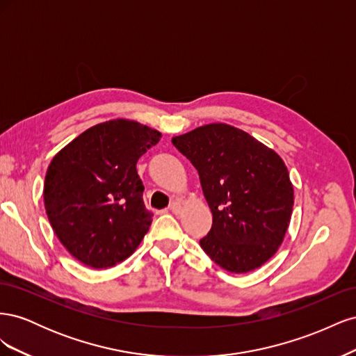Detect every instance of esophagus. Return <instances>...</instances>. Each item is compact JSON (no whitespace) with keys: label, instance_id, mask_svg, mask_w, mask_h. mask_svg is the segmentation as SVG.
<instances>
[{"label":"esophagus","instance_id":"obj_1","mask_svg":"<svg viewBox=\"0 0 356 356\" xmlns=\"http://www.w3.org/2000/svg\"><path fill=\"white\" fill-rule=\"evenodd\" d=\"M181 203L179 202H172L170 203V207H169V209H170V212L172 213H179L181 212Z\"/></svg>","mask_w":356,"mask_h":356}]
</instances>
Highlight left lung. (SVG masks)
<instances>
[{"instance_id":"8db88e82","label":"left lung","mask_w":356,"mask_h":356,"mask_svg":"<svg viewBox=\"0 0 356 356\" xmlns=\"http://www.w3.org/2000/svg\"><path fill=\"white\" fill-rule=\"evenodd\" d=\"M199 172L212 212L200 246L224 270L246 273L281 246L294 207L284 160L254 136L225 123H211L172 138Z\"/></svg>"}]
</instances>
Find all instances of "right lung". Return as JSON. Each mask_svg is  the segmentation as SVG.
Instances as JSON below:
<instances>
[{
  "label": "right lung",
  "instance_id": "add662e5",
  "mask_svg": "<svg viewBox=\"0 0 356 356\" xmlns=\"http://www.w3.org/2000/svg\"><path fill=\"white\" fill-rule=\"evenodd\" d=\"M161 134L126 118L79 135L50 161L44 207L60 243L92 268L131 257L153 221L136 161Z\"/></svg>",
  "mask_w": 356,
  "mask_h": 356
}]
</instances>
